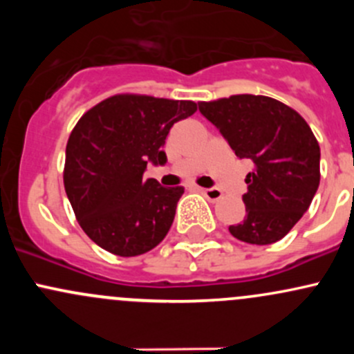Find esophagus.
<instances>
[{
  "label": "esophagus",
  "mask_w": 354,
  "mask_h": 354,
  "mask_svg": "<svg viewBox=\"0 0 354 354\" xmlns=\"http://www.w3.org/2000/svg\"><path fill=\"white\" fill-rule=\"evenodd\" d=\"M200 194L203 195L207 200H210V202H217V200L223 198V192L217 190V188H198Z\"/></svg>",
  "instance_id": "1"
}]
</instances>
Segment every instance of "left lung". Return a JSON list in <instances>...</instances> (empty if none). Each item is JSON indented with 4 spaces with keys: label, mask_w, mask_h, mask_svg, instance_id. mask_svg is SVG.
<instances>
[{
    "label": "left lung",
    "mask_w": 354,
    "mask_h": 354,
    "mask_svg": "<svg viewBox=\"0 0 354 354\" xmlns=\"http://www.w3.org/2000/svg\"><path fill=\"white\" fill-rule=\"evenodd\" d=\"M198 109L221 131L234 154L250 159L243 195L246 216L230 233L252 245H270L308 210L320 183V147L306 121L283 102L240 94Z\"/></svg>",
    "instance_id": "obj_1"
}]
</instances>
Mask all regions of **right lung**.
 Listing matches in <instances>:
<instances>
[{
    "label": "right lung",
    "mask_w": 354,
    "mask_h": 354,
    "mask_svg": "<svg viewBox=\"0 0 354 354\" xmlns=\"http://www.w3.org/2000/svg\"><path fill=\"white\" fill-rule=\"evenodd\" d=\"M197 104L120 94L78 120L66 144L65 190L82 230L120 257H137L164 240L183 187L144 180L147 164H166L164 140Z\"/></svg>",
    "instance_id": "obj_1"
}]
</instances>
